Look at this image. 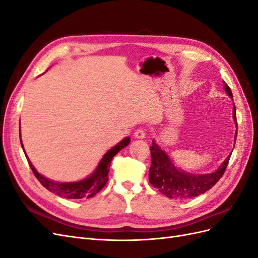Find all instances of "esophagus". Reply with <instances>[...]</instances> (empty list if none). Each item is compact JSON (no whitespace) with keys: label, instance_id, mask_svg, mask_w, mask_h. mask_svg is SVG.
<instances>
[{"label":"esophagus","instance_id":"esophagus-1","mask_svg":"<svg viewBox=\"0 0 258 258\" xmlns=\"http://www.w3.org/2000/svg\"><path fill=\"white\" fill-rule=\"evenodd\" d=\"M134 136H135L136 139H144V138H145V131H144V129H142V128L137 129V130L135 131Z\"/></svg>","mask_w":258,"mask_h":258}]
</instances>
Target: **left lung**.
Masks as SVG:
<instances>
[{"label":"left lung","mask_w":258,"mask_h":258,"mask_svg":"<svg viewBox=\"0 0 258 258\" xmlns=\"http://www.w3.org/2000/svg\"><path fill=\"white\" fill-rule=\"evenodd\" d=\"M224 88L226 92L228 93V96L232 99V92L229 86L225 84ZM232 117L237 123L235 104H233ZM236 139L237 134L235 135V142ZM150 150L152 165L150 168V173H148V179H150V183L155 188H157L161 194L171 199H189L198 197L199 195L212 188L218 182V179L223 176L231 156V154L228 155V157L225 159L221 167L212 173L194 174L177 169L168 154L165 151H162L154 140Z\"/></svg>","instance_id":"8db88e82"}]
</instances>
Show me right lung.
Here are the masks:
<instances>
[{
    "label": "right lung",
    "mask_w": 258,
    "mask_h": 258,
    "mask_svg": "<svg viewBox=\"0 0 258 258\" xmlns=\"http://www.w3.org/2000/svg\"><path fill=\"white\" fill-rule=\"evenodd\" d=\"M19 136H20V128H19ZM20 143L23 150L21 139H20ZM129 143H130V138H124L122 141H120L118 144L115 145L113 148H111V150L103 156V158L101 159L97 169L95 170V172H93L91 175H89L88 177H86L79 182L61 183V182L51 181V179L38 173L36 169L33 167L32 163H31V161L29 160L26 153L25 155L28 159L31 169L33 171L34 175L46 189H48L49 191L58 195L60 197L68 198V199H82V198L88 199L95 196L96 194H98L101 189L103 188L108 179L107 174L110 172V166H111V161L113 157L119 151H121L123 147L128 146ZM23 152H25V150H23Z\"/></svg>",
    "instance_id": "right-lung-1"
}]
</instances>
